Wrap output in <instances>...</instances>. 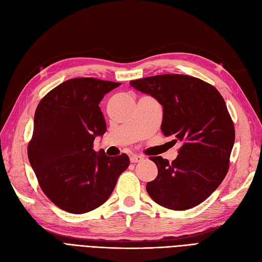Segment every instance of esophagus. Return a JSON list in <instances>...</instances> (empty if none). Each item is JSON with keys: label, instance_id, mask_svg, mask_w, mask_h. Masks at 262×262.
I'll return each instance as SVG.
<instances>
[{"label": "esophagus", "instance_id": "obj_1", "mask_svg": "<svg viewBox=\"0 0 262 262\" xmlns=\"http://www.w3.org/2000/svg\"><path fill=\"white\" fill-rule=\"evenodd\" d=\"M144 160V157L142 155H137V154H133L130 156V161L131 163H140Z\"/></svg>", "mask_w": 262, "mask_h": 262}]
</instances>
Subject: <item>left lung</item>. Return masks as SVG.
<instances>
[{
  "instance_id": "left-lung-1",
  "label": "left lung",
  "mask_w": 262,
  "mask_h": 262,
  "mask_svg": "<svg viewBox=\"0 0 262 262\" xmlns=\"http://www.w3.org/2000/svg\"><path fill=\"white\" fill-rule=\"evenodd\" d=\"M163 106L162 132L181 147L169 163L149 157L158 169L147 182L149 196L164 208L182 211L203 202L225 178L235 142L234 123L220 92L200 78L163 74L131 81Z\"/></svg>"
}]
</instances>
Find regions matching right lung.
Returning a JSON list of instances; mask_svg holds the SVG:
<instances>
[{
	"mask_svg": "<svg viewBox=\"0 0 262 262\" xmlns=\"http://www.w3.org/2000/svg\"><path fill=\"white\" fill-rule=\"evenodd\" d=\"M119 85L72 78L54 87L37 106L28 160L43 193L67 212L83 214L105 203L129 167L126 154L109 157L93 148L95 138L107 131L99 102Z\"/></svg>",
	"mask_w": 262,
	"mask_h": 262,
	"instance_id": "right-lung-1",
	"label": "right lung"
}]
</instances>
